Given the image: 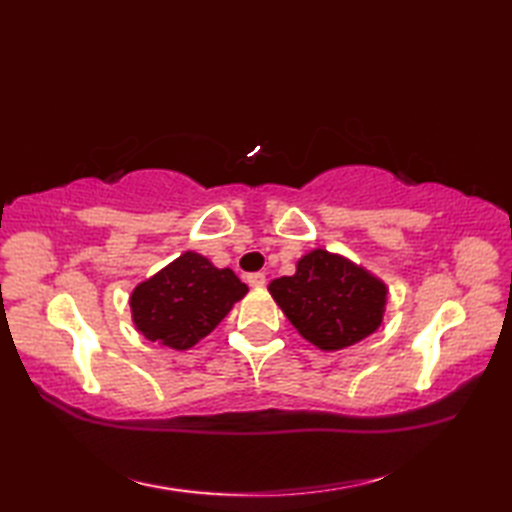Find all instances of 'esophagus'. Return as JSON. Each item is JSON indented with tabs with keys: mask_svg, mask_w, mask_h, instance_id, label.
<instances>
[{
	"mask_svg": "<svg viewBox=\"0 0 512 512\" xmlns=\"http://www.w3.org/2000/svg\"><path fill=\"white\" fill-rule=\"evenodd\" d=\"M246 281L253 288H262L264 284H266V275L264 273H250L248 277H246Z\"/></svg>",
	"mask_w": 512,
	"mask_h": 512,
	"instance_id": "obj_1",
	"label": "esophagus"
}]
</instances>
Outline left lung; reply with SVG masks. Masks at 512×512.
Wrapping results in <instances>:
<instances>
[{"label":"left lung","mask_w":512,"mask_h":512,"mask_svg":"<svg viewBox=\"0 0 512 512\" xmlns=\"http://www.w3.org/2000/svg\"><path fill=\"white\" fill-rule=\"evenodd\" d=\"M268 290L303 339L330 352L376 332L387 303L383 281L321 248L303 255L297 273L275 279Z\"/></svg>","instance_id":"8db88e82"}]
</instances>
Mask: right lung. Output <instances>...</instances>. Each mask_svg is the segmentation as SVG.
Segmentation results:
<instances>
[{
    "label": "right lung",
    "mask_w": 512,
    "mask_h": 512,
    "mask_svg": "<svg viewBox=\"0 0 512 512\" xmlns=\"http://www.w3.org/2000/svg\"><path fill=\"white\" fill-rule=\"evenodd\" d=\"M248 286L231 268H215L198 253H184L138 284L129 299L136 330L173 350H189L215 330Z\"/></svg>",
    "instance_id": "add662e5"
}]
</instances>
